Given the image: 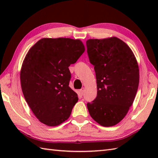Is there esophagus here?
Instances as JSON below:
<instances>
[{
  "instance_id": "1",
  "label": "esophagus",
  "mask_w": 158,
  "mask_h": 158,
  "mask_svg": "<svg viewBox=\"0 0 158 158\" xmlns=\"http://www.w3.org/2000/svg\"><path fill=\"white\" fill-rule=\"evenodd\" d=\"M79 93L80 95L83 96V93H84V88H82V89H81L80 90H79Z\"/></svg>"
}]
</instances>
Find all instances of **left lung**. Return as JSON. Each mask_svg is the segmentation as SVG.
I'll return each mask as SVG.
<instances>
[{"label":"left lung","mask_w":158,"mask_h":158,"mask_svg":"<svg viewBox=\"0 0 158 158\" xmlns=\"http://www.w3.org/2000/svg\"><path fill=\"white\" fill-rule=\"evenodd\" d=\"M86 45L97 83L96 98L87 106L100 125L113 126L124 118L135 98L139 83L138 62L130 47L115 36L88 39Z\"/></svg>","instance_id":"8db88e82"}]
</instances>
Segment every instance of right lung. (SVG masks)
I'll return each mask as SVG.
<instances>
[{"mask_svg": "<svg viewBox=\"0 0 158 158\" xmlns=\"http://www.w3.org/2000/svg\"><path fill=\"white\" fill-rule=\"evenodd\" d=\"M85 52L81 40L43 38L29 49L20 70L26 102L40 122L56 126L69 119L78 101L70 88L69 67Z\"/></svg>", "mask_w": 158, "mask_h": 158, "instance_id": "1", "label": "right lung"}]
</instances>
